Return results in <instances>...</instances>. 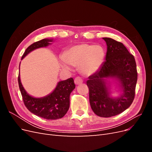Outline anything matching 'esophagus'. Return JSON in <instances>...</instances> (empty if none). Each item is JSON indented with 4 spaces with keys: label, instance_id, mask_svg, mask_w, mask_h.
Listing matches in <instances>:
<instances>
[{
    "label": "esophagus",
    "instance_id": "1",
    "mask_svg": "<svg viewBox=\"0 0 152 152\" xmlns=\"http://www.w3.org/2000/svg\"><path fill=\"white\" fill-rule=\"evenodd\" d=\"M74 82L76 85H80L82 83V82H83V80H82V78H80V77H77L75 79Z\"/></svg>",
    "mask_w": 152,
    "mask_h": 152
}]
</instances>
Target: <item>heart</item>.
Returning <instances> with one entry per match:
<instances>
[{"label": "heart", "instance_id": "1", "mask_svg": "<svg viewBox=\"0 0 152 152\" xmlns=\"http://www.w3.org/2000/svg\"><path fill=\"white\" fill-rule=\"evenodd\" d=\"M105 58V51L100 45L83 44L73 46L66 50L61 59V66L70 69V65L79 66L82 74L90 76L102 66Z\"/></svg>", "mask_w": 152, "mask_h": 152}]
</instances>
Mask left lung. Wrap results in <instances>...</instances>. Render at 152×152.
I'll list each match as a JSON object with an SVG mask.
<instances>
[{
  "mask_svg": "<svg viewBox=\"0 0 152 152\" xmlns=\"http://www.w3.org/2000/svg\"><path fill=\"white\" fill-rule=\"evenodd\" d=\"M103 39L107 45L106 61L98 71L89 77L87 86L94 113L99 117H110L123 112L132 104L137 73L135 59L122 43L111 38ZM110 78L118 82L121 93L118 97L111 96L108 80Z\"/></svg>",
  "mask_w": 152,
  "mask_h": 152,
  "instance_id": "1",
  "label": "left lung"
}]
</instances>
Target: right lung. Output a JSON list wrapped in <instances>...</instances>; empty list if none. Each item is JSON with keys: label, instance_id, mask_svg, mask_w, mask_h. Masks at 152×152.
Wrapping results in <instances>:
<instances>
[{"label": "right lung", "instance_id": "right-lung-1", "mask_svg": "<svg viewBox=\"0 0 152 152\" xmlns=\"http://www.w3.org/2000/svg\"><path fill=\"white\" fill-rule=\"evenodd\" d=\"M53 39H44L30 45L26 49L21 59L34 50L45 48L51 44ZM20 70V66H19ZM18 84L24 104L30 112L48 120H56L65 116L70 107V95L75 88L74 80L70 78L59 81L51 93L42 98H35L29 95L23 86L20 73Z\"/></svg>", "mask_w": 152, "mask_h": 152}]
</instances>
